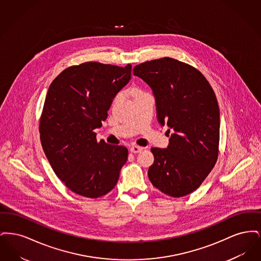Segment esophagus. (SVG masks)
Here are the masks:
<instances>
[{
	"instance_id": "esophagus-1",
	"label": "esophagus",
	"mask_w": 261,
	"mask_h": 261,
	"mask_svg": "<svg viewBox=\"0 0 261 261\" xmlns=\"http://www.w3.org/2000/svg\"><path fill=\"white\" fill-rule=\"evenodd\" d=\"M143 149H144V148H142V147H139V146H133V147H131L130 151H131V152H133V153H138V152H141Z\"/></svg>"
}]
</instances>
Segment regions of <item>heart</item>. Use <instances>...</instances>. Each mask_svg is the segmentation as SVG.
Returning <instances> with one entry per match:
<instances>
[{"label": "heart", "mask_w": 261, "mask_h": 261, "mask_svg": "<svg viewBox=\"0 0 261 261\" xmlns=\"http://www.w3.org/2000/svg\"><path fill=\"white\" fill-rule=\"evenodd\" d=\"M136 94L137 95H139V94H141V92H140V91H136Z\"/></svg>", "instance_id": "b5f03b06"}]
</instances>
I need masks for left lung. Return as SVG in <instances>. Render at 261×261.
<instances>
[{"label":"left lung","instance_id":"obj_1","mask_svg":"<svg viewBox=\"0 0 261 261\" xmlns=\"http://www.w3.org/2000/svg\"><path fill=\"white\" fill-rule=\"evenodd\" d=\"M133 74L151 88L158 120L173 130L166 149L151 148L149 181L180 198L199 188L218 158L220 114L211 84L198 69L171 58L136 65Z\"/></svg>","mask_w":261,"mask_h":261}]
</instances>
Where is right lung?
<instances>
[{
  "instance_id": "add662e5",
  "label": "right lung",
  "mask_w": 261,
  "mask_h": 261,
  "mask_svg": "<svg viewBox=\"0 0 261 261\" xmlns=\"http://www.w3.org/2000/svg\"><path fill=\"white\" fill-rule=\"evenodd\" d=\"M131 64L120 67L84 62L64 69L48 90L39 132L53 170L70 191L97 199L116 185L128 159L123 146L97 142L116 94L131 79Z\"/></svg>"
}]
</instances>
